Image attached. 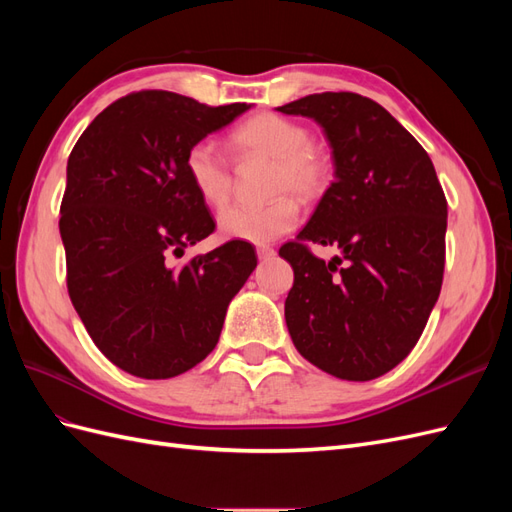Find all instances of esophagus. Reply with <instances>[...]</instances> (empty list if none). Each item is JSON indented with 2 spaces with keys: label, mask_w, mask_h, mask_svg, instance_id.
<instances>
[{
  "label": "esophagus",
  "mask_w": 512,
  "mask_h": 512,
  "mask_svg": "<svg viewBox=\"0 0 512 512\" xmlns=\"http://www.w3.org/2000/svg\"><path fill=\"white\" fill-rule=\"evenodd\" d=\"M256 254H258L260 260H267V258H271L275 254V250H273L271 245H258L256 247Z\"/></svg>",
  "instance_id": "obj_1"
}]
</instances>
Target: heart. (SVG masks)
<instances>
[{"mask_svg":"<svg viewBox=\"0 0 512 512\" xmlns=\"http://www.w3.org/2000/svg\"><path fill=\"white\" fill-rule=\"evenodd\" d=\"M230 145L241 158H267L269 194L265 205H232L220 213L218 226L226 239L267 243L299 222V205L314 203L331 183V162L312 143L301 123L275 113H258L230 132ZM185 175L203 203L222 209L232 194L230 164L211 143H196L185 153Z\"/></svg>","mask_w":512,"mask_h":512,"instance_id":"1","label":"heart"}]
</instances>
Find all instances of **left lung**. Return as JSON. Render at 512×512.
Segmentation results:
<instances>
[{"mask_svg": "<svg viewBox=\"0 0 512 512\" xmlns=\"http://www.w3.org/2000/svg\"><path fill=\"white\" fill-rule=\"evenodd\" d=\"M277 111L318 121L335 164L314 215L280 247L294 271L284 305L292 344L335 378H380L416 346L440 297L446 196L436 168L386 108L352 91ZM312 242L335 244L343 258L324 263Z\"/></svg>", "mask_w": 512, "mask_h": 512, "instance_id": "8db88e82", "label": "left lung"}]
</instances>
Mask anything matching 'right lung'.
Here are the masks:
<instances>
[{"instance_id":"1","label":"right lung","mask_w":512,"mask_h":512,"mask_svg":"<svg viewBox=\"0 0 512 512\" xmlns=\"http://www.w3.org/2000/svg\"><path fill=\"white\" fill-rule=\"evenodd\" d=\"M247 108L134 91L106 106L70 153L59 209L68 294L100 352L132 376L166 380L203 361L256 269L254 245L239 239L175 262L215 230L185 153Z\"/></svg>"}]
</instances>
